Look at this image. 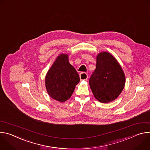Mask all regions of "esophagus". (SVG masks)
<instances>
[{
  "mask_svg": "<svg viewBox=\"0 0 150 150\" xmlns=\"http://www.w3.org/2000/svg\"><path fill=\"white\" fill-rule=\"evenodd\" d=\"M81 80H87L88 78V74L85 72H82L79 75Z\"/></svg>",
  "mask_w": 150,
  "mask_h": 150,
  "instance_id": "34e87169",
  "label": "esophagus"
}]
</instances>
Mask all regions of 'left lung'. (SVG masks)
Listing matches in <instances>:
<instances>
[{
    "instance_id": "obj_1",
    "label": "left lung",
    "mask_w": 150,
    "mask_h": 150,
    "mask_svg": "<svg viewBox=\"0 0 150 150\" xmlns=\"http://www.w3.org/2000/svg\"><path fill=\"white\" fill-rule=\"evenodd\" d=\"M89 83L95 98L101 103L115 100L125 84V74L115 57L104 52L97 56L96 68Z\"/></svg>"
}]
</instances>
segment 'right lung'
Returning <instances> with one entry per match:
<instances>
[{
  "label": "right lung",
  "instance_id": "right-lung-1",
  "mask_svg": "<svg viewBox=\"0 0 150 150\" xmlns=\"http://www.w3.org/2000/svg\"><path fill=\"white\" fill-rule=\"evenodd\" d=\"M79 76L69 62L67 54H60L48 71L45 79L49 95L60 102L68 100L74 91Z\"/></svg>",
  "mask_w": 150,
  "mask_h": 150
}]
</instances>
